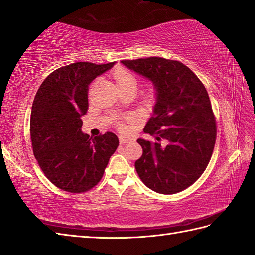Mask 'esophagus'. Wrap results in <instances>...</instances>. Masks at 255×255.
Wrapping results in <instances>:
<instances>
[{"instance_id": "34e87169", "label": "esophagus", "mask_w": 255, "mask_h": 255, "mask_svg": "<svg viewBox=\"0 0 255 255\" xmlns=\"http://www.w3.org/2000/svg\"><path fill=\"white\" fill-rule=\"evenodd\" d=\"M118 139H119V142H121V143H128V142H130L131 140H132L131 138L126 137V136H123V134H119Z\"/></svg>"}]
</instances>
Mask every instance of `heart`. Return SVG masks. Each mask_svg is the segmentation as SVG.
Returning a JSON list of instances; mask_svg holds the SVG:
<instances>
[{
  "label": "heart",
  "instance_id": "heart-1",
  "mask_svg": "<svg viewBox=\"0 0 255 255\" xmlns=\"http://www.w3.org/2000/svg\"><path fill=\"white\" fill-rule=\"evenodd\" d=\"M115 79L117 86H125V85H132L137 88L138 81L133 74L126 71V70H118L115 73Z\"/></svg>",
  "mask_w": 255,
  "mask_h": 255
}]
</instances>
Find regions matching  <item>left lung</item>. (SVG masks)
Returning <instances> with one entry per match:
<instances>
[{"instance_id":"left-lung-1","label":"left lung","mask_w":255,"mask_h":255,"mask_svg":"<svg viewBox=\"0 0 255 255\" xmlns=\"http://www.w3.org/2000/svg\"><path fill=\"white\" fill-rule=\"evenodd\" d=\"M125 67L152 83L155 104L143 131L154 139H138L143 153L134 167L145 186L175 194L203 174L213 154L215 116L204 84L180 61L151 57L123 60Z\"/></svg>"}]
</instances>
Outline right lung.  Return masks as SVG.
Masks as SVG:
<instances>
[{
  "mask_svg": "<svg viewBox=\"0 0 255 255\" xmlns=\"http://www.w3.org/2000/svg\"><path fill=\"white\" fill-rule=\"evenodd\" d=\"M115 62H74L50 73L38 89L30 114L34 155L48 180L70 193L94 187L118 147L115 133L82 132L89 85Z\"/></svg>",
  "mask_w": 255,
  "mask_h": 255,
  "instance_id": "obj_1",
  "label": "right lung"
}]
</instances>
